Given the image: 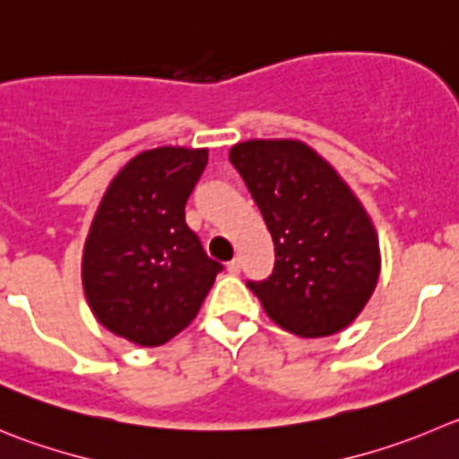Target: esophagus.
Returning a JSON list of instances; mask_svg holds the SVG:
<instances>
[{
  "label": "esophagus",
  "instance_id": "34e87169",
  "mask_svg": "<svg viewBox=\"0 0 459 459\" xmlns=\"http://www.w3.org/2000/svg\"><path fill=\"white\" fill-rule=\"evenodd\" d=\"M227 273L230 274H238L241 273V259H232L227 264Z\"/></svg>",
  "mask_w": 459,
  "mask_h": 459
}]
</instances>
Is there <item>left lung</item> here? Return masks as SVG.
Masks as SVG:
<instances>
[{
	"mask_svg": "<svg viewBox=\"0 0 459 459\" xmlns=\"http://www.w3.org/2000/svg\"><path fill=\"white\" fill-rule=\"evenodd\" d=\"M274 243V270L247 281L270 320L302 338L347 329L372 298L381 247L372 218L329 161L299 139L230 148Z\"/></svg>",
	"mask_w": 459,
	"mask_h": 459,
	"instance_id": "left-lung-1",
	"label": "left lung"
}]
</instances>
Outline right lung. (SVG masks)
Returning <instances> with one entry per match:
<instances>
[{
	"instance_id": "obj_1",
	"label": "right lung",
	"mask_w": 459,
	"mask_h": 459,
	"mask_svg": "<svg viewBox=\"0 0 459 459\" xmlns=\"http://www.w3.org/2000/svg\"><path fill=\"white\" fill-rule=\"evenodd\" d=\"M207 148L142 151L112 178L82 247V290L108 331L160 347L191 325L221 264L204 255L185 204Z\"/></svg>"
}]
</instances>
